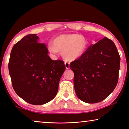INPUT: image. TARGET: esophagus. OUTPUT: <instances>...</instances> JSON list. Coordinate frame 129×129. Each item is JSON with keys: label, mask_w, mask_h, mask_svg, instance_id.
<instances>
[{"label": "esophagus", "mask_w": 129, "mask_h": 129, "mask_svg": "<svg viewBox=\"0 0 129 129\" xmlns=\"http://www.w3.org/2000/svg\"><path fill=\"white\" fill-rule=\"evenodd\" d=\"M64 64H65V66H66V69H69L70 68V63H69V62H67V61H65Z\"/></svg>", "instance_id": "1"}]
</instances>
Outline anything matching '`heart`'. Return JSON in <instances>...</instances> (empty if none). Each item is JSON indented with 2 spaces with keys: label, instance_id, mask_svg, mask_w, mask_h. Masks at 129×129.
Segmentation results:
<instances>
[{
  "label": "heart",
  "instance_id": "1",
  "mask_svg": "<svg viewBox=\"0 0 129 129\" xmlns=\"http://www.w3.org/2000/svg\"><path fill=\"white\" fill-rule=\"evenodd\" d=\"M87 46V40L82 35L67 34L59 36L54 41V45L50 43L48 50L56 54L58 51L62 52L65 59L73 60L83 54Z\"/></svg>",
  "mask_w": 129,
  "mask_h": 129
}]
</instances>
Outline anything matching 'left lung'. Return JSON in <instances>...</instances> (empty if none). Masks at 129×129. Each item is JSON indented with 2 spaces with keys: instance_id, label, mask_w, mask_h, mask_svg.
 <instances>
[{
  "instance_id": "1",
  "label": "left lung",
  "mask_w": 129,
  "mask_h": 129,
  "mask_svg": "<svg viewBox=\"0 0 129 129\" xmlns=\"http://www.w3.org/2000/svg\"><path fill=\"white\" fill-rule=\"evenodd\" d=\"M120 60L114 43L105 37L71 62L70 68L74 73V85L79 99L95 103L106 98L117 84Z\"/></svg>"
}]
</instances>
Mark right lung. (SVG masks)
I'll return each instance as SVG.
<instances>
[{
  "label": "right lung",
  "mask_w": 129,
  "mask_h": 129,
  "mask_svg": "<svg viewBox=\"0 0 129 129\" xmlns=\"http://www.w3.org/2000/svg\"><path fill=\"white\" fill-rule=\"evenodd\" d=\"M37 34H28L12 48L8 70L12 87L27 103L41 105L55 98L66 69L61 60L48 55L45 44L38 43Z\"/></svg>",
  "instance_id": "1"
}]
</instances>
